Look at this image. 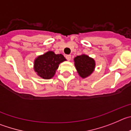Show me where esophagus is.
<instances>
[{
  "label": "esophagus",
  "mask_w": 131,
  "mask_h": 131,
  "mask_svg": "<svg viewBox=\"0 0 131 131\" xmlns=\"http://www.w3.org/2000/svg\"><path fill=\"white\" fill-rule=\"evenodd\" d=\"M65 57H66V59L68 60V61H70V60L71 59V55H67L65 56Z\"/></svg>",
  "instance_id": "1"
}]
</instances>
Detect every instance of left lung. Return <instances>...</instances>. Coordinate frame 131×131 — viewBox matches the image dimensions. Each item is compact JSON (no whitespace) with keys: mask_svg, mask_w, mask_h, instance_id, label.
I'll return each instance as SVG.
<instances>
[{"mask_svg":"<svg viewBox=\"0 0 131 131\" xmlns=\"http://www.w3.org/2000/svg\"><path fill=\"white\" fill-rule=\"evenodd\" d=\"M75 67L79 75L83 78L91 75L95 67V63L93 59L85 55L77 56L74 58Z\"/></svg>","mask_w":131,"mask_h":131,"instance_id":"8db88e82","label":"left lung"}]
</instances>
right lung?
<instances>
[{
    "mask_svg": "<svg viewBox=\"0 0 131 131\" xmlns=\"http://www.w3.org/2000/svg\"><path fill=\"white\" fill-rule=\"evenodd\" d=\"M64 61L66 59L63 55H56L53 51H48L36 59L35 72L42 78L50 79L55 75L59 64Z\"/></svg>",
    "mask_w": 131,
    "mask_h": 131,
    "instance_id": "obj_1",
    "label": "right lung"
}]
</instances>
